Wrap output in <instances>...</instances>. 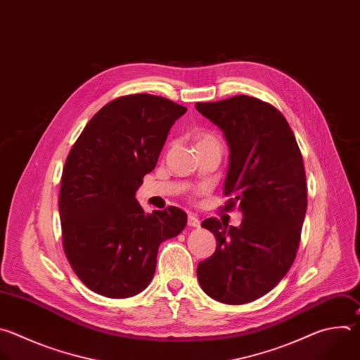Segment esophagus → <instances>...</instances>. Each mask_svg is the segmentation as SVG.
<instances>
[{"instance_id": "1", "label": "esophagus", "mask_w": 360, "mask_h": 360, "mask_svg": "<svg viewBox=\"0 0 360 360\" xmlns=\"http://www.w3.org/2000/svg\"><path fill=\"white\" fill-rule=\"evenodd\" d=\"M187 224L190 226V227H200V220L195 217V215H188L187 217Z\"/></svg>"}]
</instances>
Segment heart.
<instances>
[{
	"label": "heart",
	"mask_w": 360,
	"mask_h": 360,
	"mask_svg": "<svg viewBox=\"0 0 360 360\" xmlns=\"http://www.w3.org/2000/svg\"><path fill=\"white\" fill-rule=\"evenodd\" d=\"M212 140H215V137L214 136H211L210 133H201L200 136H198V143H204V141H212ZM197 143V145H198ZM201 193V188H195L194 190V194H200Z\"/></svg>",
	"instance_id": "1"
}]
</instances>
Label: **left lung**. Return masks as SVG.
<instances>
[{
  "label": "left lung",
  "instance_id": "1",
  "mask_svg": "<svg viewBox=\"0 0 360 360\" xmlns=\"http://www.w3.org/2000/svg\"><path fill=\"white\" fill-rule=\"evenodd\" d=\"M217 124L230 146L224 210L238 207L240 227L207 219L217 247L197 265L202 291L212 300L241 305L269 292L292 266L307 212L304 159L292 129L272 105L237 95L195 103Z\"/></svg>",
  "mask_w": 360,
  "mask_h": 360
}]
</instances>
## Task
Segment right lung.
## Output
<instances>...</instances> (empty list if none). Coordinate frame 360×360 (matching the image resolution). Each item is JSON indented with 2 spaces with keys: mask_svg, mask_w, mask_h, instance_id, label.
Instances as JSON below:
<instances>
[{
  "mask_svg": "<svg viewBox=\"0 0 360 360\" xmlns=\"http://www.w3.org/2000/svg\"><path fill=\"white\" fill-rule=\"evenodd\" d=\"M186 110L149 94L116 98L88 122L66 158L58 200L62 245L72 269L99 295L119 300L145 290L159 245L187 224L177 207L146 214L134 198Z\"/></svg>",
  "mask_w": 360,
  "mask_h": 360,
  "instance_id": "add662e5",
  "label": "right lung"
}]
</instances>
